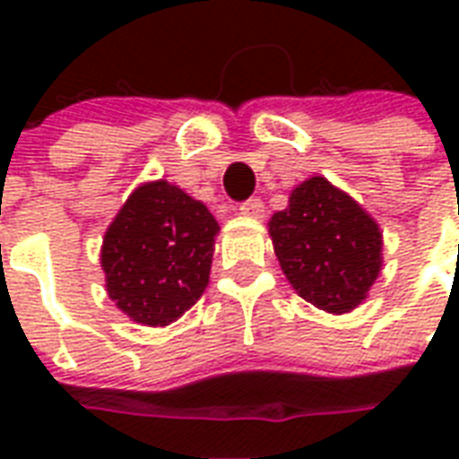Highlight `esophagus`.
<instances>
[{"instance_id":"obj_1","label":"esophagus","mask_w":459,"mask_h":459,"mask_svg":"<svg viewBox=\"0 0 459 459\" xmlns=\"http://www.w3.org/2000/svg\"><path fill=\"white\" fill-rule=\"evenodd\" d=\"M240 214L247 216V219H262V216H264V202L257 200V197L243 202V204H240Z\"/></svg>"}]
</instances>
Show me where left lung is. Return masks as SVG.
Returning a JSON list of instances; mask_svg holds the SVG:
<instances>
[{"label": "left lung", "instance_id": "1", "mask_svg": "<svg viewBox=\"0 0 459 459\" xmlns=\"http://www.w3.org/2000/svg\"><path fill=\"white\" fill-rule=\"evenodd\" d=\"M273 252L302 300L328 314L367 300L384 266V236L371 214L324 176L302 180L269 221Z\"/></svg>", "mask_w": 459, "mask_h": 459}]
</instances>
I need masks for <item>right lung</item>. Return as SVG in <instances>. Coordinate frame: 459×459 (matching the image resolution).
<instances>
[{
  "mask_svg": "<svg viewBox=\"0 0 459 459\" xmlns=\"http://www.w3.org/2000/svg\"><path fill=\"white\" fill-rule=\"evenodd\" d=\"M219 223L200 200L159 178L128 195L104 233L107 295L143 326H169L209 283Z\"/></svg>",
  "mask_w": 459,
  "mask_h": 459,
  "instance_id": "right-lung-1",
  "label": "right lung"
}]
</instances>
